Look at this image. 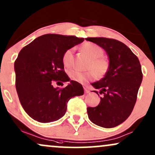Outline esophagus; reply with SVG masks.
I'll return each instance as SVG.
<instances>
[{
  "instance_id": "obj_1",
  "label": "esophagus",
  "mask_w": 155,
  "mask_h": 155,
  "mask_svg": "<svg viewBox=\"0 0 155 155\" xmlns=\"http://www.w3.org/2000/svg\"><path fill=\"white\" fill-rule=\"evenodd\" d=\"M84 91H85L86 94H88L89 92V90L87 89V87H84Z\"/></svg>"
}]
</instances>
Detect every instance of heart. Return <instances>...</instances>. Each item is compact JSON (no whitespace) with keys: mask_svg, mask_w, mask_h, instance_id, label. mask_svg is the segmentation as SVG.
I'll list each match as a JSON object with an SVG mask.
<instances>
[{"mask_svg":"<svg viewBox=\"0 0 155 155\" xmlns=\"http://www.w3.org/2000/svg\"><path fill=\"white\" fill-rule=\"evenodd\" d=\"M81 51L87 54L89 58L87 68L89 69L85 72H81L76 70H70L68 76L70 79L79 83L87 82L94 79L97 76L99 79H102L109 74L110 70V62L104 55L103 48L99 45L91 42H87L81 46ZM73 49L66 50L62 55V63L65 67H69L71 64Z\"/></svg>","mask_w":155,"mask_h":155,"instance_id":"heart-1","label":"heart"}]
</instances>
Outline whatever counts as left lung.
<instances>
[{
	"label": "left lung",
	"mask_w": 155,
	"mask_h": 155,
	"mask_svg": "<svg viewBox=\"0 0 155 155\" xmlns=\"http://www.w3.org/2000/svg\"><path fill=\"white\" fill-rule=\"evenodd\" d=\"M103 48L109 58L110 70L100 81L91 84L100 89L101 101L87 107L90 120L104 128H112L128 118L134 109L143 74L137 56L122 42L113 38H87ZM96 93L99 95L97 91Z\"/></svg>",
	"instance_id": "8db88e82"
}]
</instances>
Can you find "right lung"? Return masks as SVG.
Returning <instances> with one entry per match:
<instances>
[{"mask_svg": "<svg viewBox=\"0 0 155 155\" xmlns=\"http://www.w3.org/2000/svg\"><path fill=\"white\" fill-rule=\"evenodd\" d=\"M84 40L73 36L45 34L19 52L14 64L15 88L23 109L34 120L42 123L58 120L65 114L68 101L84 94L82 85L75 81L63 88L52 86L54 82L70 81L64 71L62 55Z\"/></svg>", "mask_w": 155, "mask_h": 155, "instance_id": "obj_1", "label": "right lung"}]
</instances>
